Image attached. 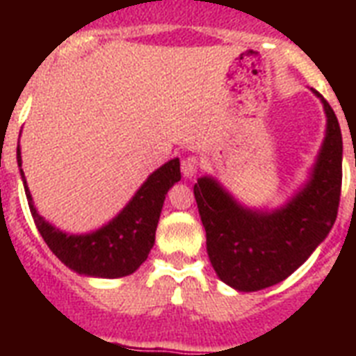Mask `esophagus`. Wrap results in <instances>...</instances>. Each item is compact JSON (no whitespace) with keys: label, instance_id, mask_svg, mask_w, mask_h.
I'll return each mask as SVG.
<instances>
[{"label":"esophagus","instance_id":"34e87169","mask_svg":"<svg viewBox=\"0 0 356 356\" xmlns=\"http://www.w3.org/2000/svg\"><path fill=\"white\" fill-rule=\"evenodd\" d=\"M197 166H200V162H197V156L190 155L186 159H183L181 162V170H183V175L186 179H192L197 173Z\"/></svg>","mask_w":356,"mask_h":356}]
</instances>
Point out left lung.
<instances>
[{
  "label": "left lung",
  "instance_id": "8db88e82",
  "mask_svg": "<svg viewBox=\"0 0 356 356\" xmlns=\"http://www.w3.org/2000/svg\"><path fill=\"white\" fill-rule=\"evenodd\" d=\"M312 90V88H310ZM325 111V136L309 179L284 205L264 211L240 203L216 177L203 175L194 195L207 233V253L220 281L238 292H257L292 275L337 222L342 188V131Z\"/></svg>",
  "mask_w": 356,
  "mask_h": 356
}]
</instances>
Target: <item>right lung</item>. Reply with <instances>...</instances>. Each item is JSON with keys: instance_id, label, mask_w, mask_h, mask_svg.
Here are the masks:
<instances>
[{"instance_id": "right-lung-1", "label": "right lung", "mask_w": 356, "mask_h": 356, "mask_svg": "<svg viewBox=\"0 0 356 356\" xmlns=\"http://www.w3.org/2000/svg\"><path fill=\"white\" fill-rule=\"evenodd\" d=\"M16 161L31 214L47 248L70 270L97 279H118L138 270L155 243V231L168 190L181 181V162L179 159H172L145 179L127 205L111 222L90 233L72 234L51 225L36 211L22 170L19 144Z\"/></svg>"}]
</instances>
